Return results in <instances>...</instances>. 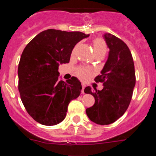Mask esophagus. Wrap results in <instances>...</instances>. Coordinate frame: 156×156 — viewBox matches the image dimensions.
I'll list each match as a JSON object with an SVG mask.
<instances>
[{"label":"esophagus","mask_w":156,"mask_h":156,"mask_svg":"<svg viewBox=\"0 0 156 156\" xmlns=\"http://www.w3.org/2000/svg\"><path fill=\"white\" fill-rule=\"evenodd\" d=\"M84 88H85V85H84V84H82V89H81V93L82 94H84Z\"/></svg>","instance_id":"esophagus-1"}]
</instances>
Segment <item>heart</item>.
Returning a JSON list of instances; mask_svg holds the SVG:
<instances>
[{
	"instance_id": "1",
	"label": "heart",
	"mask_w": 156,
	"mask_h": 156,
	"mask_svg": "<svg viewBox=\"0 0 156 156\" xmlns=\"http://www.w3.org/2000/svg\"><path fill=\"white\" fill-rule=\"evenodd\" d=\"M93 49H94V54H106L107 47L106 42L102 38H96L93 41ZM91 74V71L88 69L79 68L77 70V75L81 79H86Z\"/></svg>"
}]
</instances>
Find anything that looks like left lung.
Here are the masks:
<instances>
[{"label":"left lung","mask_w":156,"mask_h":156,"mask_svg":"<svg viewBox=\"0 0 156 156\" xmlns=\"http://www.w3.org/2000/svg\"><path fill=\"white\" fill-rule=\"evenodd\" d=\"M103 38L109 49L108 59L97 82H103L101 90L85 87L84 93L95 99L94 106L86 109L87 115L94 123L107 125L124 115L131 100L136 83L134 64L131 53L126 44L110 33Z\"/></svg>","instance_id":"obj_1"}]
</instances>
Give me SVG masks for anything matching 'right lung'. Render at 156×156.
I'll use <instances>...</instances> for the list:
<instances>
[{
	"instance_id": "1",
	"label": "right lung",
	"mask_w": 156,
	"mask_h": 156,
	"mask_svg": "<svg viewBox=\"0 0 156 156\" xmlns=\"http://www.w3.org/2000/svg\"><path fill=\"white\" fill-rule=\"evenodd\" d=\"M81 31L48 29L26 45L18 66L19 91L26 111L44 125L64 120L71 100L81 94L76 77L59 80L60 64L69 63L77 43L89 37Z\"/></svg>"
}]
</instances>
